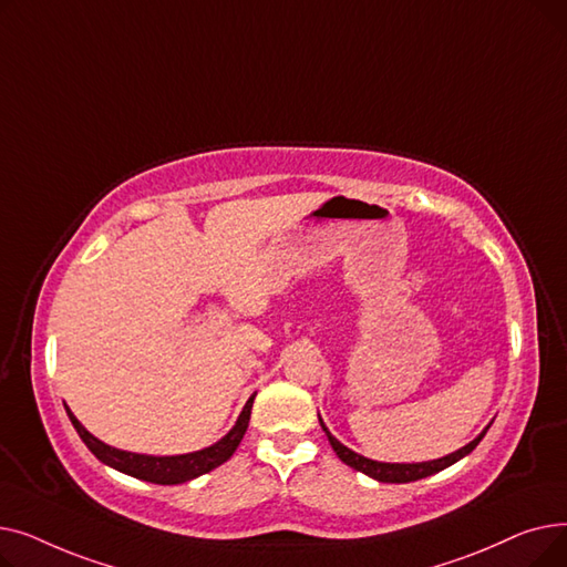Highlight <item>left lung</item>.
Instances as JSON below:
<instances>
[{
	"label": "left lung",
	"mask_w": 567,
	"mask_h": 567,
	"mask_svg": "<svg viewBox=\"0 0 567 567\" xmlns=\"http://www.w3.org/2000/svg\"><path fill=\"white\" fill-rule=\"evenodd\" d=\"M319 425H321V430L326 432V436H329V443L333 445L336 455H338L347 466H351V468H355V471H361V473L370 475V478H374V481H379V483H413V481L427 478V475H434V473H439V471H443V468H449V466H453L455 462H460L462 457H466V455L475 449V445H478V443L483 441V436L487 434V430H489L492 423H489L478 436H475L473 441H468V443L464 445V449H460V451H455V453H451V455H445V457H439V460L411 462V464L368 460V457H363V455H359V453H353L351 449H347L344 443H340V441L329 432V427L323 425L321 415H319Z\"/></svg>",
	"instance_id": "8db88e82"
}]
</instances>
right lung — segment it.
I'll return each instance as SVG.
<instances>
[{
  "label": "right lung",
  "instance_id": "1",
  "mask_svg": "<svg viewBox=\"0 0 567 567\" xmlns=\"http://www.w3.org/2000/svg\"><path fill=\"white\" fill-rule=\"evenodd\" d=\"M255 395H250V400L246 402L241 415H238L236 425L214 445H208V449L195 451V453H186V455H165V457H156V455H140V453H128V451H118L112 449V445L103 443L101 439H96L92 432H86L84 425L75 419L73 411L66 409L69 419L73 423V427L78 430L80 439L84 441V445L89 451H92L103 464L122 471L126 475H133L137 481L144 483H156V485H182L188 483L202 473L214 471L216 466L225 464L234 451L238 449V443H241L248 423H250V411H252V402Z\"/></svg>",
  "mask_w": 567,
  "mask_h": 567
}]
</instances>
